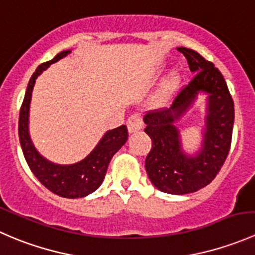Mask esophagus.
<instances>
[{
    "label": "esophagus",
    "mask_w": 255,
    "mask_h": 255,
    "mask_svg": "<svg viewBox=\"0 0 255 255\" xmlns=\"http://www.w3.org/2000/svg\"><path fill=\"white\" fill-rule=\"evenodd\" d=\"M127 127L128 132L129 133H135L138 130H140L143 128V121L140 115L135 113V115H132L127 121Z\"/></svg>",
    "instance_id": "obj_1"
}]
</instances>
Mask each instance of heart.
Masks as SVG:
<instances>
[{
    "label": "heart",
    "instance_id": "b5f03b06",
    "mask_svg": "<svg viewBox=\"0 0 255 255\" xmlns=\"http://www.w3.org/2000/svg\"><path fill=\"white\" fill-rule=\"evenodd\" d=\"M180 81V75L177 71H171L169 74V76L161 82L160 87H159L158 92H156V101L158 102H165L166 100L170 99L171 95L174 94V91L176 90L177 85Z\"/></svg>",
    "mask_w": 255,
    "mask_h": 255
}]
</instances>
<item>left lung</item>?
<instances>
[{
	"instance_id": "left-lung-1",
	"label": "left lung",
	"mask_w": 255,
	"mask_h": 255,
	"mask_svg": "<svg viewBox=\"0 0 255 255\" xmlns=\"http://www.w3.org/2000/svg\"><path fill=\"white\" fill-rule=\"evenodd\" d=\"M177 50L187 59L195 76L169 109L144 116V132L151 139L145 170L158 190L185 195L207 186L225 163L232 140L235 105L222 74L212 63L191 49ZM199 94L207 95V116L202 148L190 154L182 148L176 122L189 111Z\"/></svg>"
}]
</instances>
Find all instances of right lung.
Wrapping results in <instances>:
<instances>
[{
  "mask_svg": "<svg viewBox=\"0 0 255 255\" xmlns=\"http://www.w3.org/2000/svg\"><path fill=\"white\" fill-rule=\"evenodd\" d=\"M71 49L56 54L51 60L39 65L28 82L27 91L19 112L18 134L23 154L28 166L35 177L54 194L66 199H79L92 194L101 186L112 156L125 145L128 139V130L125 125L110 129L102 135L91 153L82 160L74 164H56L42 155L30 139L29 109L35 80L47 70L51 64L65 58Z\"/></svg>",
  "mask_w": 255,
  "mask_h": 255,
  "instance_id": "right-lung-1",
  "label": "right lung"
}]
</instances>
